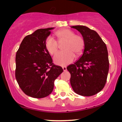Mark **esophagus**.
<instances>
[{
    "label": "esophagus",
    "mask_w": 122,
    "mask_h": 122,
    "mask_svg": "<svg viewBox=\"0 0 122 122\" xmlns=\"http://www.w3.org/2000/svg\"><path fill=\"white\" fill-rule=\"evenodd\" d=\"M62 68H63V70L64 71H66V66H62Z\"/></svg>",
    "instance_id": "34e87169"
}]
</instances>
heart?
I'll return each mask as SVG.
<instances>
[{"instance_id": "b5f03b06", "label": "heart", "mask_w": 122, "mask_h": 122, "mask_svg": "<svg viewBox=\"0 0 122 122\" xmlns=\"http://www.w3.org/2000/svg\"><path fill=\"white\" fill-rule=\"evenodd\" d=\"M55 35L58 41L66 40L64 46L65 51L56 53L54 57L56 64L64 66L72 62L75 58V54L79 55L84 48V41L79 35L75 34L74 31L68 29H63L56 31ZM45 46L51 55H54L58 49L57 41L53 36H49L45 41Z\"/></svg>"}]
</instances>
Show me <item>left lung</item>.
I'll use <instances>...</instances> for the list:
<instances>
[{
	"label": "left lung",
	"instance_id": "left-lung-1",
	"mask_svg": "<svg viewBox=\"0 0 122 122\" xmlns=\"http://www.w3.org/2000/svg\"><path fill=\"white\" fill-rule=\"evenodd\" d=\"M84 41L83 55L66 69L71 73V84L76 94L92 96L99 93L106 84L109 59L106 44L96 31L83 25L72 26Z\"/></svg>",
	"mask_w": 122,
	"mask_h": 122
}]
</instances>
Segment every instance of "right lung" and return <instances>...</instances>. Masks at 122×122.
<instances>
[{
  "label": "right lung",
  "instance_id": "right-lung-1",
  "mask_svg": "<svg viewBox=\"0 0 122 122\" xmlns=\"http://www.w3.org/2000/svg\"><path fill=\"white\" fill-rule=\"evenodd\" d=\"M54 28L36 30L21 41L15 56V78L19 87L27 96L42 98L49 96L54 82L63 71L54 65L45 46L46 38Z\"/></svg>",
  "mask_w": 122,
  "mask_h": 122
}]
</instances>
